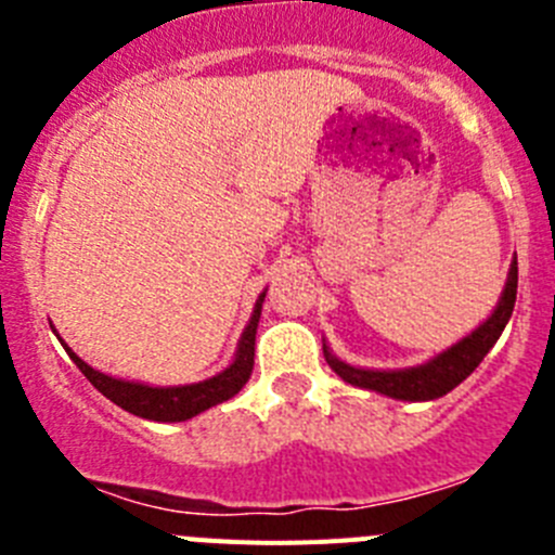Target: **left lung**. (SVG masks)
<instances>
[{
    "mask_svg": "<svg viewBox=\"0 0 555 555\" xmlns=\"http://www.w3.org/2000/svg\"><path fill=\"white\" fill-rule=\"evenodd\" d=\"M514 300H517V261L508 269L506 288H503V297H500L492 317L480 327H475L469 336L461 338L459 345L430 358L428 364L411 366V370H361V366L338 361L327 347H322V350H325V361L331 364V370L345 384L380 391V395L395 397V400H436V397L453 391L464 377L473 375L475 366L492 350L506 322L512 320Z\"/></svg>",
    "mask_w": 555,
    "mask_h": 555,
    "instance_id": "8db88e82",
    "label": "left lung"
}]
</instances>
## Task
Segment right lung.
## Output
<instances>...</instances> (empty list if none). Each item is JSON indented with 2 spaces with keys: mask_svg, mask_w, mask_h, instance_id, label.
Wrapping results in <instances>:
<instances>
[{
  "mask_svg": "<svg viewBox=\"0 0 555 555\" xmlns=\"http://www.w3.org/2000/svg\"><path fill=\"white\" fill-rule=\"evenodd\" d=\"M267 292L258 297L255 302V311L249 317V325L244 327L242 341H238V350H235L233 364L228 370H222L219 375L208 377V380H199V384L189 386H146V384H132V380H121V377H111L105 372L88 366L80 356L68 350L72 361L77 364V370L94 384L96 391L116 403L119 409L130 411L135 416H144V420H155V423H183L191 416L203 414L210 405L224 403L233 395L242 391V386L247 384L249 375H253V358H255V331H258V320H261V306Z\"/></svg>",
  "mask_w": 555,
  "mask_h": 555,
  "instance_id": "obj_1",
  "label": "right lung"
}]
</instances>
